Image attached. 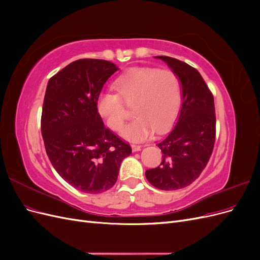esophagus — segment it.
Returning a JSON list of instances; mask_svg holds the SVG:
<instances>
[{
  "label": "esophagus",
  "instance_id": "obj_1",
  "mask_svg": "<svg viewBox=\"0 0 260 260\" xmlns=\"http://www.w3.org/2000/svg\"><path fill=\"white\" fill-rule=\"evenodd\" d=\"M131 147H132V151L133 152H139V151H141V148H142V146L138 145V144H132Z\"/></svg>",
  "mask_w": 260,
  "mask_h": 260
}]
</instances>
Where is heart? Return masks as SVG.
I'll return each mask as SVG.
<instances>
[{"label":"heart","instance_id":"obj_1","mask_svg":"<svg viewBox=\"0 0 260 260\" xmlns=\"http://www.w3.org/2000/svg\"><path fill=\"white\" fill-rule=\"evenodd\" d=\"M114 86L117 94L100 95L98 112L109 128L119 130L128 116L124 104L133 106L137 118L120 130L122 138L145 140L154 129L161 132L176 119L182 88L178 76L171 70L136 67L118 78Z\"/></svg>","mask_w":260,"mask_h":260}]
</instances>
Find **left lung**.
Returning a JSON list of instances; mask_svg holds the SVG:
<instances>
[{"label":"left lung","instance_id":"1","mask_svg":"<svg viewBox=\"0 0 260 260\" xmlns=\"http://www.w3.org/2000/svg\"><path fill=\"white\" fill-rule=\"evenodd\" d=\"M164 60L182 88V105L174 128L157 146L162 152L161 164L145 171L148 182L164 191L190 185L206 167L214 149L216 116L214 96L201 74L186 62L168 56Z\"/></svg>","mask_w":260,"mask_h":260}]
</instances>
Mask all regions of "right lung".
Masks as SVG:
<instances>
[{"instance_id": "1", "label": "right lung", "mask_w": 260, "mask_h": 260, "mask_svg": "<svg viewBox=\"0 0 260 260\" xmlns=\"http://www.w3.org/2000/svg\"><path fill=\"white\" fill-rule=\"evenodd\" d=\"M118 69L104 59H78L46 86L41 117L46 154L57 174L84 193L113 187L121 161L132 153L98 112L103 85Z\"/></svg>"}]
</instances>
